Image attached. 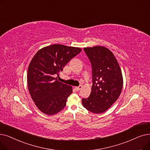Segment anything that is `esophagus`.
<instances>
[{
	"label": "esophagus",
	"mask_w": 150,
	"mask_h": 150,
	"mask_svg": "<svg viewBox=\"0 0 150 150\" xmlns=\"http://www.w3.org/2000/svg\"><path fill=\"white\" fill-rule=\"evenodd\" d=\"M81 88H82V86H81V85H80L79 86L75 87V89H76V91H80Z\"/></svg>",
	"instance_id": "obj_1"
}]
</instances>
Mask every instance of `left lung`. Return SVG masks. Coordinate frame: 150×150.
I'll return each instance as SVG.
<instances>
[{"instance_id":"left-lung-1","label":"left lung","mask_w":150,"mask_h":150,"mask_svg":"<svg viewBox=\"0 0 150 150\" xmlns=\"http://www.w3.org/2000/svg\"><path fill=\"white\" fill-rule=\"evenodd\" d=\"M92 67L93 85L88 98H83V107L94 113H102L118 99L123 80L119 64L108 48L97 46L84 48Z\"/></svg>"}]
</instances>
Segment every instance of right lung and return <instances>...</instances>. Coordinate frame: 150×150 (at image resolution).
Listing matches in <instances>:
<instances>
[{
  "label": "right lung",
  "instance_id": "add662e5",
  "mask_svg": "<svg viewBox=\"0 0 150 150\" xmlns=\"http://www.w3.org/2000/svg\"><path fill=\"white\" fill-rule=\"evenodd\" d=\"M81 51L79 48L54 44L38 51L32 58L28 71L29 91L36 106L45 114L54 115L66 106L72 88L58 81L57 77Z\"/></svg>",
  "mask_w": 150,
  "mask_h": 150
}]
</instances>
